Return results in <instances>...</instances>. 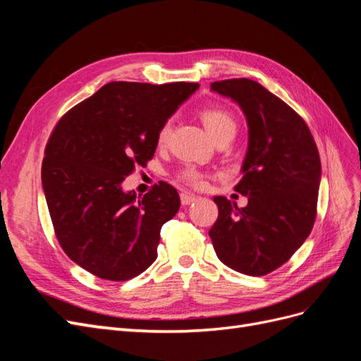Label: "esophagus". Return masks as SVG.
<instances>
[{
	"instance_id": "1",
	"label": "esophagus",
	"mask_w": 361,
	"mask_h": 361,
	"mask_svg": "<svg viewBox=\"0 0 361 361\" xmlns=\"http://www.w3.org/2000/svg\"><path fill=\"white\" fill-rule=\"evenodd\" d=\"M195 200H197V195H194V194H191V192H182V194H180V202H182L183 206L191 204V203H194Z\"/></svg>"
}]
</instances>
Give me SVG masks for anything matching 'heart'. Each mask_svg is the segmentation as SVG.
<instances>
[{"label":"heart","mask_w":361,"mask_h":361,"mask_svg":"<svg viewBox=\"0 0 361 361\" xmlns=\"http://www.w3.org/2000/svg\"><path fill=\"white\" fill-rule=\"evenodd\" d=\"M200 118L207 130V134H209L212 138L218 137L223 133H227V130H235V120L232 118L231 114L226 113L224 110H220V108H206V110L200 113ZM170 133H171V123L166 122L158 130V135H157L158 145H166V141L170 137ZM179 180L194 188H203L206 185V174L197 169L188 167L179 173Z\"/></svg>","instance_id":"obj_1"}]
</instances>
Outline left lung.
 I'll return each mask as SVG.
<instances>
[{
  "instance_id": "8db88e82",
  "label": "left lung",
  "mask_w": 361,
  "mask_h": 361,
  "mask_svg": "<svg viewBox=\"0 0 361 361\" xmlns=\"http://www.w3.org/2000/svg\"><path fill=\"white\" fill-rule=\"evenodd\" d=\"M231 97L248 126L243 178L235 191L245 207L216 195L218 218L209 236L224 265L265 276L297 251L312 232L321 183V159L309 126L276 94L247 78L211 84Z\"/></svg>"
}]
</instances>
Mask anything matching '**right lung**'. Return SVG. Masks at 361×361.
<instances>
[{
    "label": "right lung",
    "instance_id": "right-lung-1",
    "mask_svg": "<svg viewBox=\"0 0 361 361\" xmlns=\"http://www.w3.org/2000/svg\"><path fill=\"white\" fill-rule=\"evenodd\" d=\"M197 89V82H108L54 128L43 192L64 253L93 276L123 281L155 262L161 227L179 211V194L159 182L137 197L122 183L154 158L159 128Z\"/></svg>",
    "mask_w": 361,
    "mask_h": 361
}]
</instances>
